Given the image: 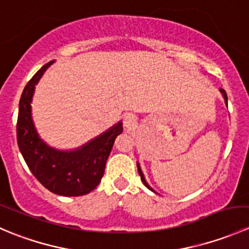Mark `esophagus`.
I'll list each match as a JSON object with an SVG mask.
<instances>
[{
	"mask_svg": "<svg viewBox=\"0 0 249 249\" xmlns=\"http://www.w3.org/2000/svg\"><path fill=\"white\" fill-rule=\"evenodd\" d=\"M136 123H137V119L134 114H130L129 113V114L124 115V126L126 127L127 130L134 129Z\"/></svg>",
	"mask_w": 249,
	"mask_h": 249,
	"instance_id": "1",
	"label": "esophagus"
}]
</instances>
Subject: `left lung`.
Here are the masks:
<instances>
[{
	"label": "left lung",
	"instance_id": "1",
	"mask_svg": "<svg viewBox=\"0 0 249 249\" xmlns=\"http://www.w3.org/2000/svg\"><path fill=\"white\" fill-rule=\"evenodd\" d=\"M220 92H222V94H223V96H224V100H225V102H228V95H227V92H225V90L220 89ZM137 170H139V173H140V176H141V179H142L143 184H144L145 187H147L148 189H149V190H152V192H154V190H153L152 188H150L149 185H148V183L145 182V179H144V176H143L142 171H141V167H140V165H139V164H137ZM154 193H155V192H154Z\"/></svg>",
	"mask_w": 249,
	"mask_h": 249
}]
</instances>
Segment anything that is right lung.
Here are the masks:
<instances>
[{
    "mask_svg": "<svg viewBox=\"0 0 249 249\" xmlns=\"http://www.w3.org/2000/svg\"><path fill=\"white\" fill-rule=\"evenodd\" d=\"M53 64L37 71L22 91L17 123V141L30 171L48 190L62 196H82L92 192L101 182L106 161L114 141L123 132L122 123L72 152L48 147L37 135L31 118V100L35 85Z\"/></svg>",
    "mask_w": 249,
    "mask_h": 249,
    "instance_id": "obj_1",
    "label": "right lung"
}]
</instances>
